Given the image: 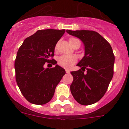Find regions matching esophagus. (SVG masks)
Masks as SVG:
<instances>
[{"label": "esophagus", "mask_w": 129, "mask_h": 129, "mask_svg": "<svg viewBox=\"0 0 129 129\" xmlns=\"http://www.w3.org/2000/svg\"><path fill=\"white\" fill-rule=\"evenodd\" d=\"M66 72H67V74H70V72L69 70H66Z\"/></svg>", "instance_id": "1"}]
</instances>
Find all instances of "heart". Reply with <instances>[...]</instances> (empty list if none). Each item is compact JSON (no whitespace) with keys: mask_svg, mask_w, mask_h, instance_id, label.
Instances as JSON below:
<instances>
[{"mask_svg":"<svg viewBox=\"0 0 129 129\" xmlns=\"http://www.w3.org/2000/svg\"><path fill=\"white\" fill-rule=\"evenodd\" d=\"M77 42H80L78 39L70 38L69 39V43L71 46H74ZM58 48V43L55 46V50H57ZM77 61V57L75 55H62L59 57L57 59V64L61 67L66 69H69L72 68V66L76 64Z\"/></svg>","mask_w":129,"mask_h":129,"instance_id":"obj_1","label":"heart"}]
</instances>
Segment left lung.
I'll return each mask as SVG.
<instances>
[{
	"label": "left lung",
	"instance_id": "left-lung-1",
	"mask_svg": "<svg viewBox=\"0 0 129 129\" xmlns=\"http://www.w3.org/2000/svg\"><path fill=\"white\" fill-rule=\"evenodd\" d=\"M85 45V56L77 65L81 67L71 72L70 85L73 97L79 104L89 105L101 100L107 92L114 74V55L110 44L100 34L92 30H67ZM86 69V73L84 72Z\"/></svg>",
	"mask_w": 129,
	"mask_h": 129
}]
</instances>
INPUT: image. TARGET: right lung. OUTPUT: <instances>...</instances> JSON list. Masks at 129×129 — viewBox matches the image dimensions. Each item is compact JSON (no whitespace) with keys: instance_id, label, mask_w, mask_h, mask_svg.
<instances>
[{"instance_id":"obj_1","label":"right lung","mask_w":129,"mask_h":129,"mask_svg":"<svg viewBox=\"0 0 129 129\" xmlns=\"http://www.w3.org/2000/svg\"><path fill=\"white\" fill-rule=\"evenodd\" d=\"M64 29H41L25 39L15 61V79L20 92L27 101L44 105L52 100L64 69L56 64L44 69L45 62L56 64L53 59L55 46Z\"/></svg>"}]
</instances>
